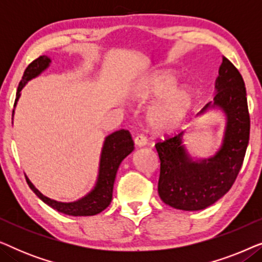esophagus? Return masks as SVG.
Here are the masks:
<instances>
[{
	"label": "esophagus",
	"instance_id": "1",
	"mask_svg": "<svg viewBox=\"0 0 262 262\" xmlns=\"http://www.w3.org/2000/svg\"><path fill=\"white\" fill-rule=\"evenodd\" d=\"M148 143V139L144 135H138L135 137V144L137 146H144Z\"/></svg>",
	"mask_w": 262,
	"mask_h": 262
}]
</instances>
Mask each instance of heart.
Masks as SVG:
<instances>
[{
    "mask_svg": "<svg viewBox=\"0 0 262 262\" xmlns=\"http://www.w3.org/2000/svg\"><path fill=\"white\" fill-rule=\"evenodd\" d=\"M178 77L171 71L160 70L152 74L136 94L138 101L157 99L146 113L149 126L156 132H168L187 116L193 103V93L187 85H177Z\"/></svg>",
    "mask_w": 262,
    "mask_h": 262,
    "instance_id": "heart-1",
    "label": "heart"
}]
</instances>
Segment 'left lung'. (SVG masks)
I'll return each mask as SVG.
<instances>
[{
  "label": "left lung",
  "mask_w": 262,
  "mask_h": 262,
  "mask_svg": "<svg viewBox=\"0 0 262 262\" xmlns=\"http://www.w3.org/2000/svg\"><path fill=\"white\" fill-rule=\"evenodd\" d=\"M218 74L213 102L199 112L220 107L227 116L223 143L216 155L193 161L182 144L184 132L155 144L161 161L160 198L174 209L196 211L212 205L234 185L245 160L250 130L245 81L225 57Z\"/></svg>",
  "instance_id": "left-lung-1"
}]
</instances>
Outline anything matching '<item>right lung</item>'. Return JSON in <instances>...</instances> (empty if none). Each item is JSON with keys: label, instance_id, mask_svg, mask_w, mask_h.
<instances>
[{"label": "right lung", "instance_id": "right-lung-1", "mask_svg": "<svg viewBox=\"0 0 262 262\" xmlns=\"http://www.w3.org/2000/svg\"><path fill=\"white\" fill-rule=\"evenodd\" d=\"M50 63H51V59L48 56H40L26 68L23 80L20 81L19 87H17L14 106L16 105L17 100L20 98V92L24 88V85L32 78L40 75L50 66ZM134 149V141H132L130 132L127 130L123 128V130L116 131L107 136L105 142H103L101 157H100L99 175L95 187L83 198L73 203H62L48 198L34 187V185L32 184L26 175L25 177H26V181L30 188L37 194L38 198L58 212L69 214V216H94V214L105 210L112 202L113 185L118 168H119L121 161L128 154L132 152Z\"/></svg>", "mask_w": 262, "mask_h": 262}]
</instances>
